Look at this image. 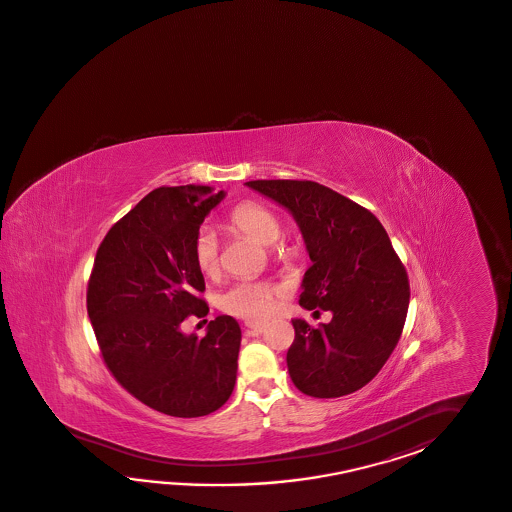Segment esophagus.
I'll list each match as a JSON object with an SVG mask.
<instances>
[{"instance_id": "34e87169", "label": "esophagus", "mask_w": 512, "mask_h": 512, "mask_svg": "<svg viewBox=\"0 0 512 512\" xmlns=\"http://www.w3.org/2000/svg\"><path fill=\"white\" fill-rule=\"evenodd\" d=\"M246 329L251 335H261L266 329V324L264 322H246Z\"/></svg>"}]
</instances>
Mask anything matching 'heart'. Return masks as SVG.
Masks as SVG:
<instances>
[{
  "label": "heart",
  "mask_w": 512,
  "mask_h": 512,
  "mask_svg": "<svg viewBox=\"0 0 512 512\" xmlns=\"http://www.w3.org/2000/svg\"><path fill=\"white\" fill-rule=\"evenodd\" d=\"M225 225L231 233L253 238L259 244L270 248L275 259H288L294 255V246L285 240H279L281 235V218L270 207L257 201H242L235 205L229 214ZM192 261L203 277L216 279L222 272V255L218 240L211 229L201 227L192 238ZM283 296V288L270 281L244 279L225 290L220 296L218 305L225 314L244 318L250 322H259L268 318L274 311L275 300Z\"/></svg>",
  "instance_id": "obj_1"
}]
</instances>
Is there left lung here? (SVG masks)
I'll return each mask as SVG.
<instances>
[{"label":"left lung","instance_id":"left-lung-1","mask_svg":"<svg viewBox=\"0 0 512 512\" xmlns=\"http://www.w3.org/2000/svg\"><path fill=\"white\" fill-rule=\"evenodd\" d=\"M246 185L287 207L300 225L312 261L301 307L333 312L329 324L316 327L292 320V383L312 398H340L368 385L398 346L411 298L385 227L359 203L314 181Z\"/></svg>","mask_w":512,"mask_h":512}]
</instances>
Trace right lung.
<instances>
[{"label":"right lung","instance_id":"1","mask_svg":"<svg viewBox=\"0 0 512 512\" xmlns=\"http://www.w3.org/2000/svg\"><path fill=\"white\" fill-rule=\"evenodd\" d=\"M222 198V190L203 185L155 188L109 229L88 279V318L107 370L168 416L211 414L235 388V318H214L201 338L179 329L209 312L190 248Z\"/></svg>","mask_w":512,"mask_h":512}]
</instances>
